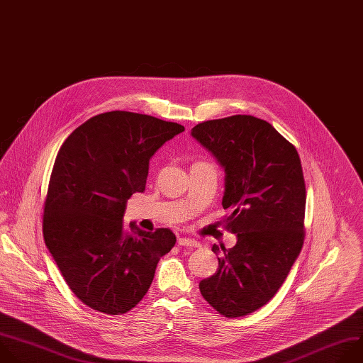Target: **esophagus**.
I'll list each match as a JSON object with an SVG mask.
<instances>
[{"label": "esophagus", "mask_w": 363, "mask_h": 363, "mask_svg": "<svg viewBox=\"0 0 363 363\" xmlns=\"http://www.w3.org/2000/svg\"><path fill=\"white\" fill-rule=\"evenodd\" d=\"M177 245L182 247H200V243L197 240L187 239V238H179Z\"/></svg>", "instance_id": "obj_1"}]
</instances>
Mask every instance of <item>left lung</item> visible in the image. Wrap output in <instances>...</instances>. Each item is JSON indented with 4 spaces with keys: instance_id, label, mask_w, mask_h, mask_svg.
Listing matches in <instances>:
<instances>
[{
    "instance_id": "1",
    "label": "left lung",
    "mask_w": 363,
    "mask_h": 363,
    "mask_svg": "<svg viewBox=\"0 0 363 363\" xmlns=\"http://www.w3.org/2000/svg\"><path fill=\"white\" fill-rule=\"evenodd\" d=\"M225 170L223 208L232 249L213 245L217 272L199 283L201 296L226 318L266 305L303 245L306 189L296 149L272 124L253 116L208 120L191 128Z\"/></svg>"
}]
</instances>
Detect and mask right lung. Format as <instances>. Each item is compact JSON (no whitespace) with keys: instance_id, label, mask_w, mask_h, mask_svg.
Listing matches in <instances>:
<instances>
[{"instance_id":"right-lung-1","label":"right lung","mask_w":363,"mask_h":363,"mask_svg":"<svg viewBox=\"0 0 363 363\" xmlns=\"http://www.w3.org/2000/svg\"><path fill=\"white\" fill-rule=\"evenodd\" d=\"M177 123L130 111L91 117L57 155L43 219L45 246L84 305L123 315L147 294L156 266L176 243L170 229L123 223L127 200L146 189L149 162Z\"/></svg>"}]
</instances>
